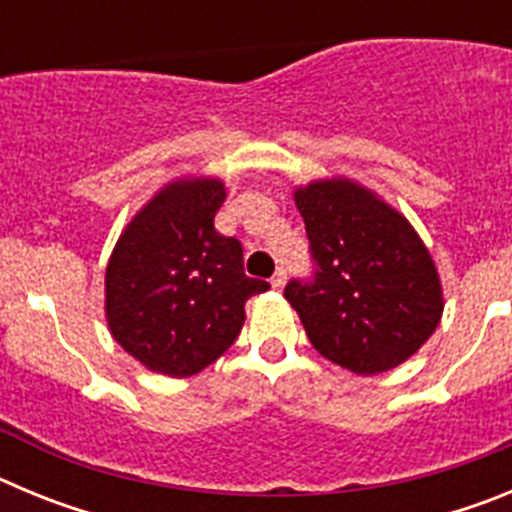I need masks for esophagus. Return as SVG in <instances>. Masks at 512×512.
<instances>
[{
    "instance_id": "obj_1",
    "label": "esophagus",
    "mask_w": 512,
    "mask_h": 512,
    "mask_svg": "<svg viewBox=\"0 0 512 512\" xmlns=\"http://www.w3.org/2000/svg\"><path fill=\"white\" fill-rule=\"evenodd\" d=\"M284 282H287V271H284V269L274 271V277H271V287H274V289H282Z\"/></svg>"
}]
</instances>
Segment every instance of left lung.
Returning a JSON list of instances; mask_svg holds the SVG:
<instances>
[{
	"mask_svg": "<svg viewBox=\"0 0 512 512\" xmlns=\"http://www.w3.org/2000/svg\"><path fill=\"white\" fill-rule=\"evenodd\" d=\"M295 202L315 271L292 279L284 297L325 359L364 377L390 372L441 320L431 253L400 212L348 179L300 187Z\"/></svg>",
	"mask_w": 512,
	"mask_h": 512,
	"instance_id": "1",
	"label": "left lung"
}]
</instances>
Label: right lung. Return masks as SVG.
I'll list each match as a JSON object with an SVG mask.
<instances>
[{
  "mask_svg": "<svg viewBox=\"0 0 512 512\" xmlns=\"http://www.w3.org/2000/svg\"><path fill=\"white\" fill-rule=\"evenodd\" d=\"M225 202L217 179H179L148 202L107 264V325L135 361L192 377L228 351L248 297L269 289L243 271V246L215 230Z\"/></svg>",
  "mask_w": 512,
  "mask_h": 512,
  "instance_id": "add662e5",
  "label": "right lung"
}]
</instances>
